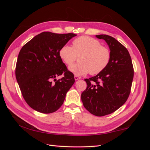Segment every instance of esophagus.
I'll list each match as a JSON object with an SVG mask.
<instances>
[{
  "mask_svg": "<svg viewBox=\"0 0 150 150\" xmlns=\"http://www.w3.org/2000/svg\"><path fill=\"white\" fill-rule=\"evenodd\" d=\"M81 79V77H79V76H74V79H75L76 81L78 80V79Z\"/></svg>",
  "mask_w": 150,
  "mask_h": 150,
  "instance_id": "esophagus-1",
  "label": "esophagus"
}]
</instances>
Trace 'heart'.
Returning a JSON list of instances; mask_svg holds the SVG:
<instances>
[{
    "label": "heart",
    "mask_w": 150,
    "mask_h": 150,
    "mask_svg": "<svg viewBox=\"0 0 150 150\" xmlns=\"http://www.w3.org/2000/svg\"><path fill=\"white\" fill-rule=\"evenodd\" d=\"M61 59L72 65L79 56V62L69 67V71L77 76L89 73L98 74L106 69L111 57L110 50L102 46L98 40L87 35L81 36L72 41V47L64 45L59 51Z\"/></svg>",
    "instance_id": "heart-1"
}]
</instances>
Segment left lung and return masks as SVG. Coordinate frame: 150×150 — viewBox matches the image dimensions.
<instances>
[{
  "instance_id": "1",
  "label": "left lung",
  "mask_w": 150,
  "mask_h": 150,
  "mask_svg": "<svg viewBox=\"0 0 150 150\" xmlns=\"http://www.w3.org/2000/svg\"><path fill=\"white\" fill-rule=\"evenodd\" d=\"M110 47L111 57L104 71L85 79L87 88L81 94L84 108L90 113L103 116L115 112L125 103L131 92L134 70L127 49L111 36L96 35Z\"/></svg>"
}]
</instances>
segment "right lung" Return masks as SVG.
<instances>
[{"label": "right lung", "instance_id": "obj_1", "mask_svg": "<svg viewBox=\"0 0 150 150\" xmlns=\"http://www.w3.org/2000/svg\"><path fill=\"white\" fill-rule=\"evenodd\" d=\"M76 35L43 32L21 49L16 77L22 96L33 110L48 114L56 111L64 103L75 80L74 74L62 62L59 51ZM62 74L63 78L55 79Z\"/></svg>", "mask_w": 150, "mask_h": 150}]
</instances>
